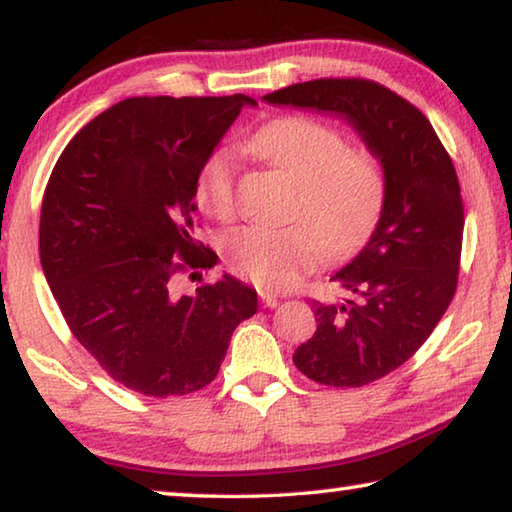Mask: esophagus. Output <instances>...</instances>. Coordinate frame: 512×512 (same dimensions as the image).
<instances>
[{"label": "esophagus", "instance_id": "esophagus-1", "mask_svg": "<svg viewBox=\"0 0 512 512\" xmlns=\"http://www.w3.org/2000/svg\"><path fill=\"white\" fill-rule=\"evenodd\" d=\"M258 295H261V301H263L265 308H276V306H279V299H276V295H272V292L261 290V292H258Z\"/></svg>", "mask_w": 512, "mask_h": 512}]
</instances>
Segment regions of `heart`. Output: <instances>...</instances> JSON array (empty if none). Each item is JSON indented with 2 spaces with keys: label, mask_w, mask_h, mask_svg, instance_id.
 <instances>
[{
  "label": "heart",
  "mask_w": 512,
  "mask_h": 512,
  "mask_svg": "<svg viewBox=\"0 0 512 512\" xmlns=\"http://www.w3.org/2000/svg\"><path fill=\"white\" fill-rule=\"evenodd\" d=\"M247 152L295 183L290 224H247L224 238L226 261L261 288H290L320 263L354 256L379 224L388 177L372 149L347 145L342 133L317 117L281 115L258 127ZM197 199L206 213L229 220L238 208V172L226 152L201 167Z\"/></svg>",
  "instance_id": "b5f03b06"
}]
</instances>
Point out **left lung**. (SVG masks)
<instances>
[{
  "label": "left lung",
  "mask_w": 512,
  "mask_h": 512,
  "mask_svg": "<svg viewBox=\"0 0 512 512\" xmlns=\"http://www.w3.org/2000/svg\"><path fill=\"white\" fill-rule=\"evenodd\" d=\"M263 99L342 115L381 158V220L331 279L347 299H313L317 331L292 356L315 383L379 381L424 345L456 295L465 211L454 163L420 108L376 81L315 79Z\"/></svg>",
  "instance_id": "obj_1"
}]
</instances>
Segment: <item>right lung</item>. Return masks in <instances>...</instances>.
Segmentation results:
<instances>
[{
    "label": "right lung",
    "instance_id": "add662e5",
    "mask_svg": "<svg viewBox=\"0 0 512 512\" xmlns=\"http://www.w3.org/2000/svg\"><path fill=\"white\" fill-rule=\"evenodd\" d=\"M245 104L256 106L247 95L124 99L70 140L45 188L38 247L56 304L99 367L145 397L206 388L258 308L229 274L172 295L179 274L215 265L195 238L197 181Z\"/></svg>",
    "mask_w": 512,
    "mask_h": 512
}]
</instances>
